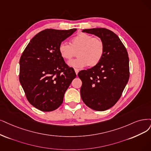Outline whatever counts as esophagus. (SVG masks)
<instances>
[{
	"label": "esophagus",
	"mask_w": 151,
	"mask_h": 151,
	"mask_svg": "<svg viewBox=\"0 0 151 151\" xmlns=\"http://www.w3.org/2000/svg\"><path fill=\"white\" fill-rule=\"evenodd\" d=\"M75 73H76V75H78V72H79V70L78 69H75Z\"/></svg>",
	"instance_id": "esophagus-1"
}]
</instances>
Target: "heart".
I'll return each instance as SVG.
<instances>
[{
	"instance_id": "b5f03b06",
	"label": "heart",
	"mask_w": 151,
	"mask_h": 151,
	"mask_svg": "<svg viewBox=\"0 0 151 151\" xmlns=\"http://www.w3.org/2000/svg\"><path fill=\"white\" fill-rule=\"evenodd\" d=\"M58 52L64 60H69L78 55L76 59L70 61L68 65L73 68H82L86 66L93 67L101 60L104 45L101 39L86 33H80L71 39V45L61 42Z\"/></svg>"
}]
</instances>
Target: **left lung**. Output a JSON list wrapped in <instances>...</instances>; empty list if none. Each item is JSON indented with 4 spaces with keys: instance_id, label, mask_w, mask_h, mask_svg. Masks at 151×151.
Masks as SVG:
<instances>
[{
    "instance_id": "8db88e82",
    "label": "left lung",
    "mask_w": 151,
    "mask_h": 151,
    "mask_svg": "<svg viewBox=\"0 0 151 151\" xmlns=\"http://www.w3.org/2000/svg\"><path fill=\"white\" fill-rule=\"evenodd\" d=\"M83 32L100 38L104 45L103 57L93 68L80 71L83 101L94 110L105 111L118 101L129 78L127 50L118 36L104 28L85 29Z\"/></svg>"
}]
</instances>
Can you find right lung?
Here are the masks:
<instances>
[{"label": "right lung", "instance_id": "1", "mask_svg": "<svg viewBox=\"0 0 151 151\" xmlns=\"http://www.w3.org/2000/svg\"><path fill=\"white\" fill-rule=\"evenodd\" d=\"M76 30H44L32 39L21 56L20 83L29 102L42 111L60 107L65 91L76 76L58 52L60 43Z\"/></svg>", "mask_w": 151, "mask_h": 151}]
</instances>
